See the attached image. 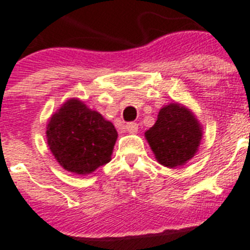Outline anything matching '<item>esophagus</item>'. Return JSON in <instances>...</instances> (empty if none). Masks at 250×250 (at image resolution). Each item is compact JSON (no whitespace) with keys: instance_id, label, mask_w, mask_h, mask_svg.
Instances as JSON below:
<instances>
[{"instance_id":"obj_1","label":"esophagus","mask_w":250,"mask_h":250,"mask_svg":"<svg viewBox=\"0 0 250 250\" xmlns=\"http://www.w3.org/2000/svg\"><path fill=\"white\" fill-rule=\"evenodd\" d=\"M125 129H127L128 133H132V135H133V133H137L138 125L137 123H133V122H132V123H128V125H125Z\"/></svg>"}]
</instances>
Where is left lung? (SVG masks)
Here are the masks:
<instances>
[{"instance_id": "left-lung-1", "label": "left lung", "mask_w": 250, "mask_h": 250, "mask_svg": "<svg viewBox=\"0 0 250 250\" xmlns=\"http://www.w3.org/2000/svg\"><path fill=\"white\" fill-rule=\"evenodd\" d=\"M145 137L159 164L177 167L197 154L203 129L188 106L170 103L160 109L155 125L145 132Z\"/></svg>"}]
</instances>
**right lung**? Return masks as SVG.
Returning <instances> with one entry per match:
<instances>
[{"mask_svg": "<svg viewBox=\"0 0 250 250\" xmlns=\"http://www.w3.org/2000/svg\"><path fill=\"white\" fill-rule=\"evenodd\" d=\"M47 144L64 170L91 174L112 160L118 138L112 122L90 109L79 98H71L53 113L47 123Z\"/></svg>", "mask_w": 250, "mask_h": 250, "instance_id": "right-lung-1", "label": "right lung"}]
</instances>
